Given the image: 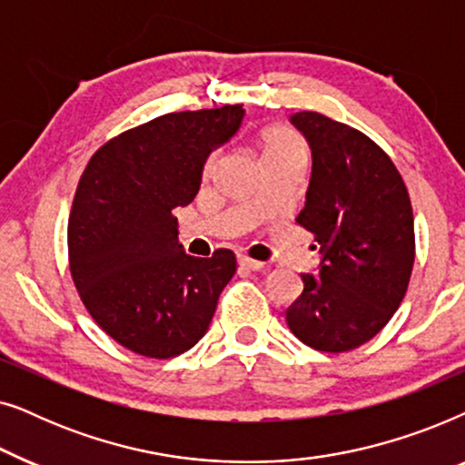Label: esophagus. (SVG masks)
Segmentation results:
<instances>
[{"label": "esophagus", "mask_w": 465, "mask_h": 465, "mask_svg": "<svg viewBox=\"0 0 465 465\" xmlns=\"http://www.w3.org/2000/svg\"><path fill=\"white\" fill-rule=\"evenodd\" d=\"M239 264L243 266L247 271H262L264 269V262H258V260H253L250 256H245V253H239Z\"/></svg>", "instance_id": "esophagus-1"}]
</instances>
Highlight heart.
<instances>
[{
    "instance_id": "obj_1",
    "label": "heart",
    "mask_w": 465,
    "mask_h": 465,
    "mask_svg": "<svg viewBox=\"0 0 465 465\" xmlns=\"http://www.w3.org/2000/svg\"><path fill=\"white\" fill-rule=\"evenodd\" d=\"M260 150L266 164L292 161V158H304V143L301 135L290 126H269L260 135ZM218 161V152H212L203 163V173L209 175ZM250 205L256 207L258 201L252 199Z\"/></svg>"
}]
</instances>
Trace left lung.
I'll use <instances>...</instances> for the list:
<instances>
[{
	"label": "left lung",
	"instance_id": "1",
	"mask_svg": "<svg viewBox=\"0 0 465 465\" xmlns=\"http://www.w3.org/2000/svg\"><path fill=\"white\" fill-rule=\"evenodd\" d=\"M309 139L313 171L296 222L322 252L320 275H301L285 311L296 339L326 353L364 345L391 320L415 262V220L406 183L385 150L320 112L292 116Z\"/></svg>",
	"mask_w": 465,
	"mask_h": 465
}]
</instances>
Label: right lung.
I'll use <instances>...</instances> for the list:
<instances>
[{"label": "right lung", "instance_id": "1", "mask_svg": "<svg viewBox=\"0 0 465 465\" xmlns=\"http://www.w3.org/2000/svg\"><path fill=\"white\" fill-rule=\"evenodd\" d=\"M243 114V105L164 114L101 145L80 177L69 271L94 323L133 353L169 360L194 347L237 272L231 250L188 256L171 212L194 199L207 154Z\"/></svg>", "mask_w": 465, "mask_h": 465}]
</instances>
